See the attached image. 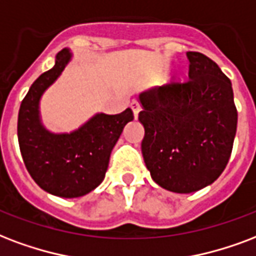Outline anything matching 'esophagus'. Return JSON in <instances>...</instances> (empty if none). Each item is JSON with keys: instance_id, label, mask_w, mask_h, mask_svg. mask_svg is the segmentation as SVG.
<instances>
[{"instance_id": "esophagus-1", "label": "esophagus", "mask_w": 256, "mask_h": 256, "mask_svg": "<svg viewBox=\"0 0 256 256\" xmlns=\"http://www.w3.org/2000/svg\"><path fill=\"white\" fill-rule=\"evenodd\" d=\"M130 107H132V114H134V118H136V116H138V114H140V111H141V106H140V103L134 100V102L130 104Z\"/></svg>"}]
</instances>
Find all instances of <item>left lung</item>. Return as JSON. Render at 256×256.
I'll return each mask as SVG.
<instances>
[{"label":"left lung","instance_id":"left-lung-1","mask_svg":"<svg viewBox=\"0 0 256 256\" xmlns=\"http://www.w3.org/2000/svg\"><path fill=\"white\" fill-rule=\"evenodd\" d=\"M186 56L190 80L138 95L144 161L154 182L174 193L196 192L218 180L238 124L231 80L206 54Z\"/></svg>","mask_w":256,"mask_h":256}]
</instances>
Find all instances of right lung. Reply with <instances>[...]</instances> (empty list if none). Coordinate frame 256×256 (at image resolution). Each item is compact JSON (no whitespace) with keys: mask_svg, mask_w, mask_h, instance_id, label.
I'll return each mask as SVG.
<instances>
[{"mask_svg":"<svg viewBox=\"0 0 256 256\" xmlns=\"http://www.w3.org/2000/svg\"><path fill=\"white\" fill-rule=\"evenodd\" d=\"M70 48L56 54L54 66L30 86L21 102L17 122L20 150L29 174L46 192L64 198L84 196L102 184L110 154L132 111L94 114L70 132H54L42 124L40 102L72 58Z\"/></svg>","mask_w":256,"mask_h":256,"instance_id":"obj_1","label":"right lung"}]
</instances>
